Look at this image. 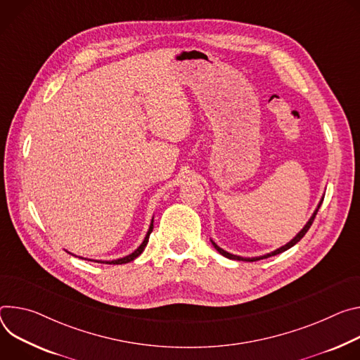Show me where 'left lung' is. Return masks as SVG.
Returning <instances> with one entry per match:
<instances>
[{
  "instance_id": "obj_1",
  "label": "left lung",
  "mask_w": 360,
  "mask_h": 360,
  "mask_svg": "<svg viewBox=\"0 0 360 360\" xmlns=\"http://www.w3.org/2000/svg\"><path fill=\"white\" fill-rule=\"evenodd\" d=\"M322 202H323V197H322V200L319 202V205H317V209L313 212V214H311V217L309 219V221L304 224V227L292 238V240L288 243V245H285V246H282V248H278V249H276L274 252H271V253H267V255H263V256H259V257H240V256H236V255H231V253H229V252H226V250H223L221 248H219L213 240H212V245L214 246V249L220 253V255H223L224 257H227V259H231V260H242V262H257V260H260V259H267V257H270V256H276V255H278V253H283V252H286L288 249H290V248H293L297 242H300L302 240V237L307 233V230L310 229V226H311V223H313V220H314V217H316V214H317V212H319V209H321V206H322Z\"/></svg>"
}]
</instances>
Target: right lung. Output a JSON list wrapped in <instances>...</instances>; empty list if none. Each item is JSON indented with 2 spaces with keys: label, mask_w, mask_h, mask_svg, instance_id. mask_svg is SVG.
I'll return each instance as SVG.
<instances>
[{
  "label": "right lung",
  "mask_w": 360,
  "mask_h": 360,
  "mask_svg": "<svg viewBox=\"0 0 360 360\" xmlns=\"http://www.w3.org/2000/svg\"><path fill=\"white\" fill-rule=\"evenodd\" d=\"M153 231V220H151V223H150V227H148V231H147V234H146V237H144V240H143V243L131 253V255H129V256H126V257H122V259H117V260H93V262H98V263H104V264H124V263H129V262H133L136 257H139L141 253H143V250H144V248L147 246V243H148V237H150V233ZM74 256V255H72ZM83 259V257H82ZM89 260V259H87Z\"/></svg>",
  "instance_id": "right-lung-1"
}]
</instances>
